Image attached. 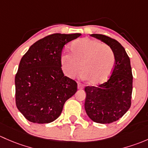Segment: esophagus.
Wrapping results in <instances>:
<instances>
[{"label":"esophagus","instance_id":"1","mask_svg":"<svg viewBox=\"0 0 148 148\" xmlns=\"http://www.w3.org/2000/svg\"><path fill=\"white\" fill-rule=\"evenodd\" d=\"M83 88H84V85L82 84V83H77V88L78 89H83Z\"/></svg>","mask_w":148,"mask_h":148}]
</instances>
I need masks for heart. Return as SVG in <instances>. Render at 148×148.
Masks as SVG:
<instances>
[{
	"instance_id": "obj_1",
	"label": "heart",
	"mask_w": 148,
	"mask_h": 148,
	"mask_svg": "<svg viewBox=\"0 0 148 148\" xmlns=\"http://www.w3.org/2000/svg\"><path fill=\"white\" fill-rule=\"evenodd\" d=\"M71 50L72 54L65 53L60 58L67 75L74 77L81 69L82 77L91 84L98 85L108 80L115 65L114 53L108 45L85 38L75 41Z\"/></svg>"
}]
</instances>
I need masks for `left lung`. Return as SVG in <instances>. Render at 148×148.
Wrapping results in <instances>:
<instances>
[{
	"instance_id": "8db88e82",
	"label": "left lung",
	"mask_w": 148,
	"mask_h": 148,
	"mask_svg": "<svg viewBox=\"0 0 148 148\" xmlns=\"http://www.w3.org/2000/svg\"><path fill=\"white\" fill-rule=\"evenodd\" d=\"M110 47L115 65L108 81L97 86H86L85 109L92 121L108 124L120 119L131 106L132 74L130 58L116 40L102 34H92Z\"/></svg>"
}]
</instances>
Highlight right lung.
<instances>
[{"instance_id":"right-lung-1","label":"right lung","mask_w":148,"mask_h":148,"mask_svg":"<svg viewBox=\"0 0 148 148\" xmlns=\"http://www.w3.org/2000/svg\"><path fill=\"white\" fill-rule=\"evenodd\" d=\"M80 33H54L36 41L21 58L15 77L16 104L31 123H49L61 114L65 101L77 84L64 75L61 53L64 45Z\"/></svg>"}]
</instances>
